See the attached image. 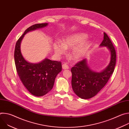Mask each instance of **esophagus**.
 Segmentation results:
<instances>
[{"label":"esophagus","instance_id":"1","mask_svg":"<svg viewBox=\"0 0 129 129\" xmlns=\"http://www.w3.org/2000/svg\"><path fill=\"white\" fill-rule=\"evenodd\" d=\"M62 68L63 69H69V66L66 64H63L62 65Z\"/></svg>","mask_w":129,"mask_h":129}]
</instances>
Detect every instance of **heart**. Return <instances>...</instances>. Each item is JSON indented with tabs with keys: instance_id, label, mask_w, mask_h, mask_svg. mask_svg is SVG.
Segmentation results:
<instances>
[{
	"instance_id": "heart-1",
	"label": "heart",
	"mask_w": 129,
	"mask_h": 129,
	"mask_svg": "<svg viewBox=\"0 0 129 129\" xmlns=\"http://www.w3.org/2000/svg\"><path fill=\"white\" fill-rule=\"evenodd\" d=\"M87 37V35L84 33H77L67 36L63 42L57 41L53 45L55 53L60 56L66 52V48H73L71 53L72 58L79 60L84 57L91 45L90 41H84Z\"/></svg>"
}]
</instances>
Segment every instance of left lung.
<instances>
[{
  "instance_id": "1",
  "label": "left lung",
  "mask_w": 129,
  "mask_h": 129,
  "mask_svg": "<svg viewBox=\"0 0 129 129\" xmlns=\"http://www.w3.org/2000/svg\"><path fill=\"white\" fill-rule=\"evenodd\" d=\"M100 47H107L111 53L110 62L102 71L91 70L86 59L77 63L71 69L72 89L77 96L82 99L94 96L105 86L114 70L116 64V51L108 35L104 33V40Z\"/></svg>"
}]
</instances>
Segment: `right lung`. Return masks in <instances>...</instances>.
<instances>
[{"instance_id": "obj_1", "label": "right lung", "mask_w": 129, "mask_h": 129, "mask_svg": "<svg viewBox=\"0 0 129 129\" xmlns=\"http://www.w3.org/2000/svg\"><path fill=\"white\" fill-rule=\"evenodd\" d=\"M48 23L34 24L27 28L16 43L14 60L16 70L23 85L36 96H42L52 88L55 79L62 70L61 62L45 59L38 63L26 61L20 50L21 42L28 32L46 27Z\"/></svg>"}]
</instances>
